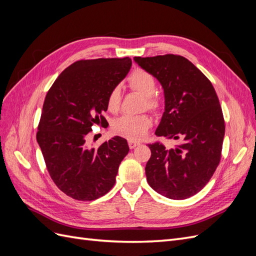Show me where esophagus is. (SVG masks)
<instances>
[{"instance_id":"esophagus-1","label":"esophagus","mask_w":256,"mask_h":256,"mask_svg":"<svg viewBox=\"0 0 256 256\" xmlns=\"http://www.w3.org/2000/svg\"><path fill=\"white\" fill-rule=\"evenodd\" d=\"M129 147H130V148L131 150H132V148H134V147H136L138 145H140V143H138V142H132V141H129Z\"/></svg>"}]
</instances>
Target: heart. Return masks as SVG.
<instances>
[{"mask_svg": "<svg viewBox=\"0 0 256 256\" xmlns=\"http://www.w3.org/2000/svg\"><path fill=\"white\" fill-rule=\"evenodd\" d=\"M128 84L130 88L140 92L145 97V106L150 110H157L160 106V100L154 96L157 90V81L154 76L144 70L136 69L129 76ZM120 106V88H113L106 98V108L112 113L118 112ZM152 126V120L147 115H122L112 124L114 134L128 138L130 141H140L146 136Z\"/></svg>", "mask_w": 256, "mask_h": 256, "instance_id": "1", "label": "heart"}]
</instances>
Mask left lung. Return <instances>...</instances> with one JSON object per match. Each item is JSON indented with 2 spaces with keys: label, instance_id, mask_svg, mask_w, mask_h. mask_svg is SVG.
I'll use <instances>...</instances> for the list:
<instances>
[{
  "label": "left lung",
  "instance_id": "1",
  "mask_svg": "<svg viewBox=\"0 0 256 256\" xmlns=\"http://www.w3.org/2000/svg\"><path fill=\"white\" fill-rule=\"evenodd\" d=\"M164 88V112L154 134L182 143L166 150L150 144L147 182L159 194L184 200L202 190L221 159L224 120L216 90L204 74L180 56H136Z\"/></svg>",
  "mask_w": 256,
  "mask_h": 256
}]
</instances>
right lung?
Here are the masks:
<instances>
[{
  "label": "right lung",
  "mask_w": 256,
  "mask_h": 256,
  "mask_svg": "<svg viewBox=\"0 0 256 256\" xmlns=\"http://www.w3.org/2000/svg\"><path fill=\"white\" fill-rule=\"evenodd\" d=\"M131 65L129 58L78 60L46 96L36 138L52 180L74 200H92L109 192L129 152L124 138L116 136L92 148L86 136L92 125L106 122L108 95Z\"/></svg>",
  "instance_id": "right-lung-1"
}]
</instances>
